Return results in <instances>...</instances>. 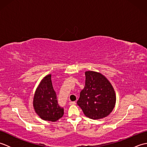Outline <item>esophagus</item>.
I'll return each instance as SVG.
<instances>
[{"instance_id":"esophagus-1","label":"esophagus","mask_w":147,"mask_h":147,"mask_svg":"<svg viewBox=\"0 0 147 147\" xmlns=\"http://www.w3.org/2000/svg\"><path fill=\"white\" fill-rule=\"evenodd\" d=\"M69 105H75L76 102H69Z\"/></svg>"}]
</instances>
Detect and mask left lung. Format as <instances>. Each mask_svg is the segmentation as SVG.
I'll return each instance as SVG.
<instances>
[{
	"label": "left lung",
	"mask_w": 147,
	"mask_h": 147,
	"mask_svg": "<svg viewBox=\"0 0 147 147\" xmlns=\"http://www.w3.org/2000/svg\"><path fill=\"white\" fill-rule=\"evenodd\" d=\"M33 106L36 114L44 121L55 122L63 116L64 109L58 105L51 74L40 81L34 93Z\"/></svg>",
	"instance_id": "obj_1"
}]
</instances>
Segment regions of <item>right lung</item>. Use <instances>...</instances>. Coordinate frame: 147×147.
<instances>
[{"instance_id":"obj_1","label":"right lung","mask_w":147,"mask_h":147,"mask_svg":"<svg viewBox=\"0 0 147 147\" xmlns=\"http://www.w3.org/2000/svg\"><path fill=\"white\" fill-rule=\"evenodd\" d=\"M85 86L77 104L84 114L97 120L108 116L113 111L116 95L112 84L104 75L93 71L85 72Z\"/></svg>"}]
</instances>
